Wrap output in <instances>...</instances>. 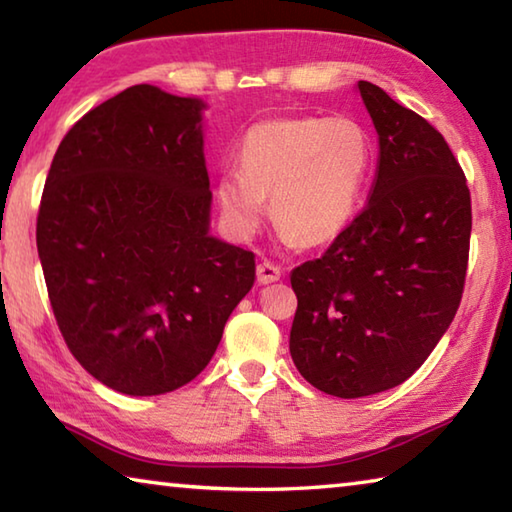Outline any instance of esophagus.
Returning a JSON list of instances; mask_svg holds the SVG:
<instances>
[{
    "instance_id": "1",
    "label": "esophagus",
    "mask_w": 512,
    "mask_h": 512,
    "mask_svg": "<svg viewBox=\"0 0 512 512\" xmlns=\"http://www.w3.org/2000/svg\"><path fill=\"white\" fill-rule=\"evenodd\" d=\"M282 277V268L268 262V259H264V262L257 264V280L259 284H271V282H277Z\"/></svg>"
}]
</instances>
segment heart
Listing matches in <instances>:
<instances>
[{"mask_svg": "<svg viewBox=\"0 0 512 512\" xmlns=\"http://www.w3.org/2000/svg\"><path fill=\"white\" fill-rule=\"evenodd\" d=\"M375 158L359 119L284 117L250 128L239 146V171L223 173L216 201L239 232H253L271 212L302 246L327 244L350 223Z\"/></svg>", "mask_w": 512, "mask_h": 512, "instance_id": "1", "label": "heart"}]
</instances>
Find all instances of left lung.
Here are the masks:
<instances>
[{"label": "left lung", "instance_id": "1", "mask_svg": "<svg viewBox=\"0 0 512 512\" xmlns=\"http://www.w3.org/2000/svg\"><path fill=\"white\" fill-rule=\"evenodd\" d=\"M379 135L368 203L318 259L293 268L291 359L334 397L388 391L418 370L456 316L472 201L445 137L368 81Z\"/></svg>", "mask_w": 512, "mask_h": 512}]
</instances>
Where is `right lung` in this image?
I'll list each match as a JSON object with an SVG mask.
<instances>
[{"instance_id":"add662e5","label":"right lung","mask_w":512,"mask_h":512,"mask_svg":"<svg viewBox=\"0 0 512 512\" xmlns=\"http://www.w3.org/2000/svg\"><path fill=\"white\" fill-rule=\"evenodd\" d=\"M203 101L133 85L69 128L36 244L74 359L126 395H162L210 363L253 289L255 255L207 235Z\"/></svg>"}]
</instances>
